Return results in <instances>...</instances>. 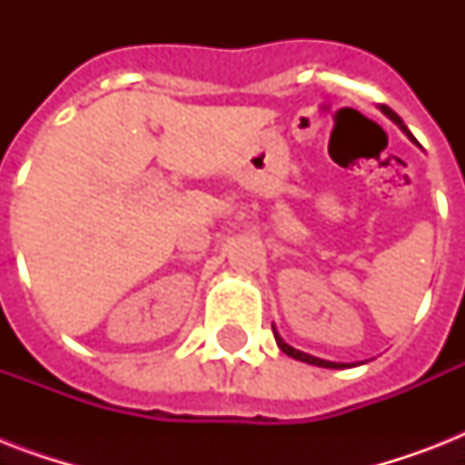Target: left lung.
<instances>
[{"label": "left lung", "instance_id": "8db88e82", "mask_svg": "<svg viewBox=\"0 0 465 465\" xmlns=\"http://www.w3.org/2000/svg\"><path fill=\"white\" fill-rule=\"evenodd\" d=\"M381 111L386 113V115H389V118L393 120V123H398V125L403 127V133L408 134L411 140H415V137H412V134L408 133V127L403 125V120L398 118L396 113L391 111L389 105H381ZM415 142H418V140H415ZM272 332H275V328H272ZM275 340H277V347H280V350H282L284 354H290V357H294V360H299V361H306V364H316V367H328V369H342V367H347V364H338V361H325V360H318V357H311V354H306V352H299V350H294V347L287 345V342H284V340L280 338L277 332H275Z\"/></svg>", "mask_w": 465, "mask_h": 465}]
</instances>
